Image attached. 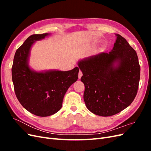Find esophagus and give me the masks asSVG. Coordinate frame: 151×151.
<instances>
[{
	"label": "esophagus",
	"mask_w": 151,
	"mask_h": 151,
	"mask_svg": "<svg viewBox=\"0 0 151 151\" xmlns=\"http://www.w3.org/2000/svg\"><path fill=\"white\" fill-rule=\"evenodd\" d=\"M83 76V72H82L81 70L79 72V74H78V78L80 79L81 78V77Z\"/></svg>",
	"instance_id": "esophagus-1"
}]
</instances>
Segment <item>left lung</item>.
Returning a JSON list of instances; mask_svg holds the SVG:
<instances>
[{
  "instance_id": "8db88e82",
  "label": "left lung",
  "mask_w": 151,
  "mask_h": 151,
  "mask_svg": "<svg viewBox=\"0 0 151 151\" xmlns=\"http://www.w3.org/2000/svg\"><path fill=\"white\" fill-rule=\"evenodd\" d=\"M111 52L79 60L85 86L84 100L89 110L112 116L127 108L136 96L140 68L135 50L118 34Z\"/></svg>"
}]
</instances>
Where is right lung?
I'll return each mask as SVG.
<instances>
[{"mask_svg": "<svg viewBox=\"0 0 151 151\" xmlns=\"http://www.w3.org/2000/svg\"><path fill=\"white\" fill-rule=\"evenodd\" d=\"M51 33L33 35L18 48L14 57L12 79L16 97L26 110L39 116H48L62 108L68 88L78 79L79 68L62 71H36L29 64L31 49L36 41Z\"/></svg>", "mask_w": 151, "mask_h": 151, "instance_id": "obj_1", "label": "right lung"}]
</instances>
